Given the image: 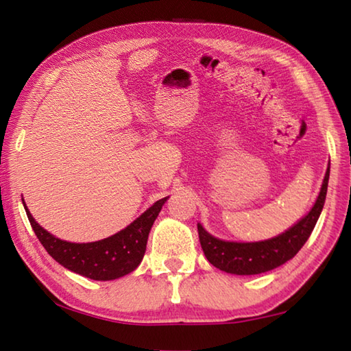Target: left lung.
<instances>
[{
    "instance_id": "obj_1",
    "label": "left lung",
    "mask_w": 351,
    "mask_h": 351,
    "mask_svg": "<svg viewBox=\"0 0 351 351\" xmlns=\"http://www.w3.org/2000/svg\"><path fill=\"white\" fill-rule=\"evenodd\" d=\"M330 167L326 169L322 189L317 197L316 204L305 218L288 229L287 232L276 239L257 241V243H234L218 240L207 234L203 226L198 224L199 243L203 247L206 258L224 272L237 276H252L271 271L287 263L300 251L306 240L310 239L314 226H316L320 212L324 209L326 187H328Z\"/></svg>"
}]
</instances>
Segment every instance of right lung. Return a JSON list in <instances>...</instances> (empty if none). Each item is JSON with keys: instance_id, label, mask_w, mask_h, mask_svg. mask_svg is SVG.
Segmentation results:
<instances>
[{"instance_id": "add662e5", "label": "right lung", "mask_w": 351, "mask_h": 351, "mask_svg": "<svg viewBox=\"0 0 351 351\" xmlns=\"http://www.w3.org/2000/svg\"><path fill=\"white\" fill-rule=\"evenodd\" d=\"M167 198L154 203L134 221L108 239L94 243H69L56 239L27 213L29 223L41 245L64 268L93 280H114L138 268L145 254L148 232Z\"/></svg>"}]
</instances>
